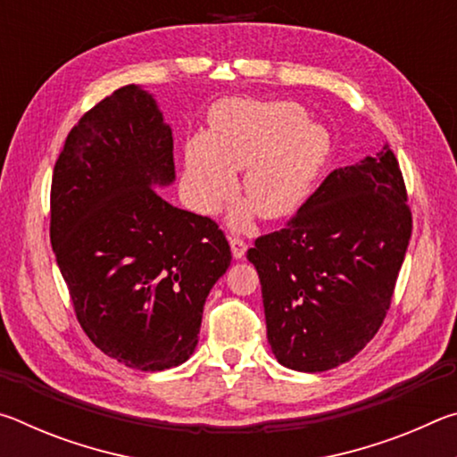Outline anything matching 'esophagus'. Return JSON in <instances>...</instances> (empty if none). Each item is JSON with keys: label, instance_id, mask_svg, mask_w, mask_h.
Here are the masks:
<instances>
[{"label": "esophagus", "instance_id": "obj_1", "mask_svg": "<svg viewBox=\"0 0 457 457\" xmlns=\"http://www.w3.org/2000/svg\"><path fill=\"white\" fill-rule=\"evenodd\" d=\"M229 245H231V253H234L236 260H242L245 256V250H247V244L244 239L239 237H229Z\"/></svg>", "mask_w": 457, "mask_h": 457}]
</instances>
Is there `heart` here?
I'll list each match as a JSON object with an SVG mask.
<instances>
[{
    "mask_svg": "<svg viewBox=\"0 0 457 457\" xmlns=\"http://www.w3.org/2000/svg\"><path fill=\"white\" fill-rule=\"evenodd\" d=\"M330 146L328 130L296 103L223 100L212 108L207 135L185 143L183 197L195 213L213 215L236 193V171L244 169L247 201L229 212V228L247 231L256 213L270 221L290 218L311 195Z\"/></svg>",
    "mask_w": 457,
    "mask_h": 457,
    "instance_id": "heart-1",
    "label": "heart"
}]
</instances>
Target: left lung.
<instances>
[{
	"instance_id": "8db88e82",
	"label": "left lung",
	"mask_w": 457,
	"mask_h": 457,
	"mask_svg": "<svg viewBox=\"0 0 457 457\" xmlns=\"http://www.w3.org/2000/svg\"><path fill=\"white\" fill-rule=\"evenodd\" d=\"M395 154L335 169L288 226L247 250L278 362L320 373L351 361L389 311L411 237Z\"/></svg>"
}]
</instances>
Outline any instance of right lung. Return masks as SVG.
Listing matches in <instances>:
<instances>
[{"mask_svg": "<svg viewBox=\"0 0 457 457\" xmlns=\"http://www.w3.org/2000/svg\"><path fill=\"white\" fill-rule=\"evenodd\" d=\"M173 183L171 127L137 84L84 114L52 177V250L80 327L111 359L151 373L191 357L231 262L210 218L154 191Z\"/></svg>", "mask_w": 457, "mask_h": 457, "instance_id": "obj_1", "label": "right lung"}]
</instances>
